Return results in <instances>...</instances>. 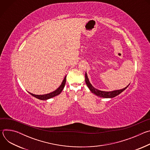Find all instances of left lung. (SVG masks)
<instances>
[{
  "mask_svg": "<svg viewBox=\"0 0 150 150\" xmlns=\"http://www.w3.org/2000/svg\"><path fill=\"white\" fill-rule=\"evenodd\" d=\"M85 83H86L87 87H88V88L90 89V90L91 91L92 93L94 94L96 96L102 97V98H113L117 96H118L119 94H120L122 92H123L124 90H125L128 86H129V84L126 86V87L120 89V90H113V91H101L100 90H98L97 88H96L95 87H94L92 84L90 83L89 79L88 78L87 72H85Z\"/></svg>",
  "mask_w": 150,
  "mask_h": 150,
  "instance_id": "8db88e82",
  "label": "left lung"
}]
</instances>
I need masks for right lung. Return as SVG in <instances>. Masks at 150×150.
<instances>
[{
    "label": "right lung",
    "mask_w": 150,
    "mask_h": 150,
    "mask_svg": "<svg viewBox=\"0 0 150 150\" xmlns=\"http://www.w3.org/2000/svg\"><path fill=\"white\" fill-rule=\"evenodd\" d=\"M66 78H67V75L65 76V77L64 78L62 83L60 84V86L54 91L49 93V94H44V95H35V94H34L33 93H31L30 92H28L31 96H33V97L39 99V100H48V99H50V98H52L59 94H60L62 92V91L63 90V89L64 88V87H65V82H66Z\"/></svg>",
    "instance_id": "right-lung-1"
}]
</instances>
